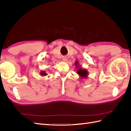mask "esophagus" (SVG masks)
<instances>
[{"instance_id": "1", "label": "esophagus", "mask_w": 131, "mask_h": 131, "mask_svg": "<svg viewBox=\"0 0 131 131\" xmlns=\"http://www.w3.org/2000/svg\"><path fill=\"white\" fill-rule=\"evenodd\" d=\"M62 60H63V61H64V62H66V61H67V58L66 57H63V58H62Z\"/></svg>"}]
</instances>
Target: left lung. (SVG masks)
<instances>
[{
	"label": "left lung",
	"mask_w": 131,
	"mask_h": 131,
	"mask_svg": "<svg viewBox=\"0 0 131 131\" xmlns=\"http://www.w3.org/2000/svg\"><path fill=\"white\" fill-rule=\"evenodd\" d=\"M75 65H76L77 67H78V62H75ZM77 73L82 78H86L88 75V70L86 69H82V68H80L79 69H78Z\"/></svg>",
	"instance_id": "left-lung-1"
}]
</instances>
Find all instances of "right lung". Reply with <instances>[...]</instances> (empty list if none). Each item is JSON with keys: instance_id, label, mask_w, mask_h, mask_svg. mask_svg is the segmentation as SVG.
<instances>
[{"instance_id": "add662e5", "label": "right lung", "mask_w": 131, "mask_h": 131, "mask_svg": "<svg viewBox=\"0 0 131 131\" xmlns=\"http://www.w3.org/2000/svg\"><path fill=\"white\" fill-rule=\"evenodd\" d=\"M40 74H41V75H42V76H45V75H47V74H46L45 72H41V73H40Z\"/></svg>"}]
</instances>
